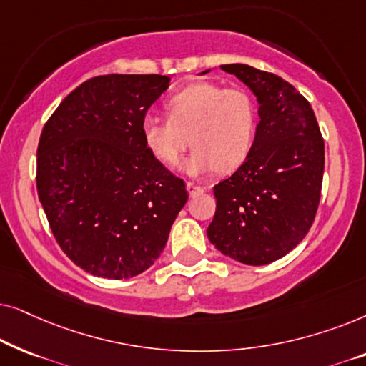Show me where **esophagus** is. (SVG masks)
<instances>
[{"instance_id": "esophagus-1", "label": "esophagus", "mask_w": 366, "mask_h": 366, "mask_svg": "<svg viewBox=\"0 0 366 366\" xmlns=\"http://www.w3.org/2000/svg\"><path fill=\"white\" fill-rule=\"evenodd\" d=\"M187 189H188V193H189V197H198V194H202L203 192H204V188L203 187H198V184H194V183H192V182H188L187 183Z\"/></svg>"}]
</instances>
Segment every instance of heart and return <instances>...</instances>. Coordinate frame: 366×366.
I'll list each match as a JSON object with an SVG mask.
<instances>
[{
	"mask_svg": "<svg viewBox=\"0 0 366 366\" xmlns=\"http://www.w3.org/2000/svg\"><path fill=\"white\" fill-rule=\"evenodd\" d=\"M168 118L147 114L142 138L164 167H177L188 147L183 168L192 177L233 172L253 148L258 112L252 94L242 88L198 81L179 89L164 103Z\"/></svg>",
	"mask_w": 366,
	"mask_h": 366,
	"instance_id": "obj_1",
	"label": "heart"
}]
</instances>
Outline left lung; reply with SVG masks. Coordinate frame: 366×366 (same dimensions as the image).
<instances>
[{"mask_svg": "<svg viewBox=\"0 0 366 366\" xmlns=\"http://www.w3.org/2000/svg\"><path fill=\"white\" fill-rule=\"evenodd\" d=\"M222 69L252 89L259 123L248 158L213 188L217 212L207 233L223 254L259 267L292 252L312 228L325 143L307 98L288 81L248 64Z\"/></svg>", "mask_w": 366, "mask_h": 366, "instance_id": "obj_1", "label": "left lung"}]
</instances>
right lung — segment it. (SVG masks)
<instances>
[{"instance_id":"right-lung-1","label":"right lung","mask_w":366,"mask_h":366,"mask_svg":"<svg viewBox=\"0 0 366 366\" xmlns=\"http://www.w3.org/2000/svg\"><path fill=\"white\" fill-rule=\"evenodd\" d=\"M162 74H107L73 89L44 124L36 188L66 257L94 277L143 273L188 199L184 182L144 147L142 122Z\"/></svg>"}]
</instances>
